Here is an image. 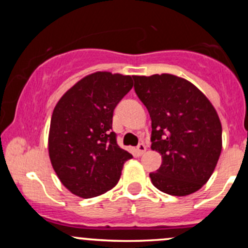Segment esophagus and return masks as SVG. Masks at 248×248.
<instances>
[{
    "mask_svg": "<svg viewBox=\"0 0 248 248\" xmlns=\"http://www.w3.org/2000/svg\"><path fill=\"white\" fill-rule=\"evenodd\" d=\"M145 151H146V146H145L142 142H141V144H139L138 146H137V152H138V155H142Z\"/></svg>",
    "mask_w": 248,
    "mask_h": 248,
    "instance_id": "obj_1",
    "label": "esophagus"
}]
</instances>
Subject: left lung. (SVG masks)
I'll return each mask as SVG.
<instances>
[{"label": "left lung", "instance_id": "left-lung-1", "mask_svg": "<svg viewBox=\"0 0 248 248\" xmlns=\"http://www.w3.org/2000/svg\"><path fill=\"white\" fill-rule=\"evenodd\" d=\"M134 90L151 117V149L162 164L151 172L156 188L170 196L194 193L207 182L222 151V124L207 97L172 74L133 76Z\"/></svg>", "mask_w": 248, "mask_h": 248}]
</instances>
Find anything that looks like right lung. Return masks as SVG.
<instances>
[{
    "mask_svg": "<svg viewBox=\"0 0 248 248\" xmlns=\"http://www.w3.org/2000/svg\"><path fill=\"white\" fill-rule=\"evenodd\" d=\"M132 87L131 76L96 72L79 80L55 106L47 139L50 162L76 196L86 199L106 193L132 158L111 131L115 107Z\"/></svg>",
    "mask_w": 248,
    "mask_h": 248,
    "instance_id": "obj_1",
    "label": "right lung"
}]
</instances>
